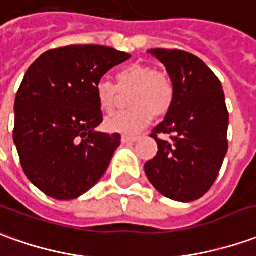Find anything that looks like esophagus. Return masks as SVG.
Here are the masks:
<instances>
[{"label":"esophagus","instance_id":"1","mask_svg":"<svg viewBox=\"0 0 256 256\" xmlns=\"http://www.w3.org/2000/svg\"><path fill=\"white\" fill-rule=\"evenodd\" d=\"M138 140V137H130V136H123L122 137V144H132Z\"/></svg>","mask_w":256,"mask_h":256}]
</instances>
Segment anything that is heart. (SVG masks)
Listing matches in <instances>:
<instances>
[{"mask_svg":"<svg viewBox=\"0 0 256 256\" xmlns=\"http://www.w3.org/2000/svg\"><path fill=\"white\" fill-rule=\"evenodd\" d=\"M116 85L100 80L95 86V95L99 109L104 114L114 112L119 91L134 90L128 112H120L104 122L109 133L133 136L140 133L150 124L152 114L164 116L171 109L175 91L171 78L142 62H134L122 68L116 76Z\"/></svg>","mask_w":256,"mask_h":256,"instance_id":"b5f03b06","label":"heart"}]
</instances>
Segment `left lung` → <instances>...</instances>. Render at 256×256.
Listing matches in <instances>:
<instances>
[{
	"mask_svg": "<svg viewBox=\"0 0 256 256\" xmlns=\"http://www.w3.org/2000/svg\"><path fill=\"white\" fill-rule=\"evenodd\" d=\"M174 84V102L152 130L158 152L146 162L147 178L165 198L198 200L214 184L227 154L228 112L223 86L199 57L182 50L151 48ZM158 134H171L172 142Z\"/></svg>",
	"mask_w": 256,
	"mask_h": 256,
	"instance_id": "obj_1",
	"label": "left lung"
}]
</instances>
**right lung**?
<instances>
[{"instance_id":"add662e5","label":"right lung","mask_w":256,"mask_h":256,"mask_svg":"<svg viewBox=\"0 0 256 256\" xmlns=\"http://www.w3.org/2000/svg\"><path fill=\"white\" fill-rule=\"evenodd\" d=\"M130 54L96 44L48 50L28 68L15 98L14 142L22 170L43 194L71 200L109 166L120 136L102 123L95 86Z\"/></svg>"}]
</instances>
